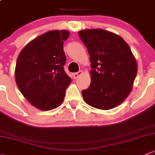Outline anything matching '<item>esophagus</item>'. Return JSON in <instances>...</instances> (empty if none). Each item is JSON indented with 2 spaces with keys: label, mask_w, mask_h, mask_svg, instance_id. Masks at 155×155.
Returning a JSON list of instances; mask_svg holds the SVG:
<instances>
[{
  "label": "esophagus",
  "mask_w": 155,
  "mask_h": 155,
  "mask_svg": "<svg viewBox=\"0 0 155 155\" xmlns=\"http://www.w3.org/2000/svg\"><path fill=\"white\" fill-rule=\"evenodd\" d=\"M82 71H78V72H75V73H74V74H72L73 75V78H74V79H77V78H78L80 77V76L81 75V74H82Z\"/></svg>",
  "instance_id": "1"
}]
</instances>
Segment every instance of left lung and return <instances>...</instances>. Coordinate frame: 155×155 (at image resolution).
<instances>
[{
  "label": "left lung",
  "instance_id": "obj_1",
  "mask_svg": "<svg viewBox=\"0 0 155 155\" xmlns=\"http://www.w3.org/2000/svg\"><path fill=\"white\" fill-rule=\"evenodd\" d=\"M78 36L88 51L91 83L82 91L87 104L110 110L130 94L137 76V61L130 47L119 35L102 29L84 30Z\"/></svg>",
  "mask_w": 155,
  "mask_h": 155
}]
</instances>
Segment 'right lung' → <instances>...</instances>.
<instances>
[{
    "label": "right lung",
    "instance_id": "right-lung-1",
    "mask_svg": "<svg viewBox=\"0 0 155 155\" xmlns=\"http://www.w3.org/2000/svg\"><path fill=\"white\" fill-rule=\"evenodd\" d=\"M70 33L52 30L28 43L19 54L15 78L19 90L38 109L49 110L64 99L71 79L64 70L63 43Z\"/></svg>",
    "mask_w": 155,
    "mask_h": 155
}]
</instances>
